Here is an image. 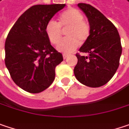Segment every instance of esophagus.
Wrapping results in <instances>:
<instances>
[{"mask_svg": "<svg viewBox=\"0 0 129 129\" xmlns=\"http://www.w3.org/2000/svg\"><path fill=\"white\" fill-rule=\"evenodd\" d=\"M68 54H66V53H63V58H64V59H65L66 58H68Z\"/></svg>", "mask_w": 129, "mask_h": 129, "instance_id": "1", "label": "esophagus"}]
</instances>
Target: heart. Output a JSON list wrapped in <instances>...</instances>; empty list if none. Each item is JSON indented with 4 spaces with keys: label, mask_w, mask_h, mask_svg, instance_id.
Returning a JSON list of instances; mask_svg holds the SVG:
<instances>
[{
    "label": "heart",
    "mask_w": 129,
    "mask_h": 129,
    "mask_svg": "<svg viewBox=\"0 0 129 129\" xmlns=\"http://www.w3.org/2000/svg\"><path fill=\"white\" fill-rule=\"evenodd\" d=\"M61 27L66 29L68 37L58 43L56 48L60 52L68 53L76 49L80 42L87 41L90 34L89 25L84 20V15L76 9L70 8L60 14L58 23L50 20L45 25V31L51 43L56 44L61 36Z\"/></svg>",
    "instance_id": "b5f03b06"
}]
</instances>
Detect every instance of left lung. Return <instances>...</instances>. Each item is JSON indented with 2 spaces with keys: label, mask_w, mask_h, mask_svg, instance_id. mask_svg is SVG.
Wrapping results in <instances>:
<instances>
[{
  "label": "left lung",
  "mask_w": 129,
  "mask_h": 129,
  "mask_svg": "<svg viewBox=\"0 0 129 129\" xmlns=\"http://www.w3.org/2000/svg\"><path fill=\"white\" fill-rule=\"evenodd\" d=\"M90 28L88 40L79 48L88 56L76 54L74 74L78 81L89 87H101L113 77L122 53L120 38L113 23L91 5L78 4Z\"/></svg>",
  "instance_id": "1"
}]
</instances>
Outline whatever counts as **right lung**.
<instances>
[{"instance_id": "obj_1", "label": "right lung", "mask_w": 129, "mask_h": 129, "mask_svg": "<svg viewBox=\"0 0 129 129\" xmlns=\"http://www.w3.org/2000/svg\"><path fill=\"white\" fill-rule=\"evenodd\" d=\"M65 4L35 5L11 28L5 42V64L14 82L30 93L50 87L62 54L51 45L45 28Z\"/></svg>"}]
</instances>
